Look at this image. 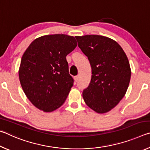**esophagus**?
<instances>
[{
    "label": "esophagus",
    "mask_w": 150,
    "mask_h": 150,
    "mask_svg": "<svg viewBox=\"0 0 150 150\" xmlns=\"http://www.w3.org/2000/svg\"><path fill=\"white\" fill-rule=\"evenodd\" d=\"M74 79L75 81V82H77L79 79V75L75 76V77H74Z\"/></svg>",
    "instance_id": "obj_1"
}]
</instances>
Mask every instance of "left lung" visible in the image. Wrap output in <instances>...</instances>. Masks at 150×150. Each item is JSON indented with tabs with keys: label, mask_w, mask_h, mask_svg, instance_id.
I'll list each match as a JSON object with an SVG mask.
<instances>
[{
	"label": "left lung",
	"mask_w": 150,
	"mask_h": 150,
	"mask_svg": "<svg viewBox=\"0 0 150 150\" xmlns=\"http://www.w3.org/2000/svg\"><path fill=\"white\" fill-rule=\"evenodd\" d=\"M75 38L92 69L83 99L96 112H107L122 99L128 89L131 77L128 57L120 45L108 37L86 35Z\"/></svg>",
	"instance_id": "left-lung-1"
}]
</instances>
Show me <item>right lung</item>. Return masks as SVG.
Instances as JSON below:
<instances>
[{
    "instance_id": "add662e5",
    "label": "right lung",
    "mask_w": 150,
    "mask_h": 150,
    "mask_svg": "<svg viewBox=\"0 0 150 150\" xmlns=\"http://www.w3.org/2000/svg\"><path fill=\"white\" fill-rule=\"evenodd\" d=\"M77 45L73 36L45 35L34 40L24 53L20 82L27 98L40 110L50 112L65 103L73 85L66 56Z\"/></svg>"
}]
</instances>
